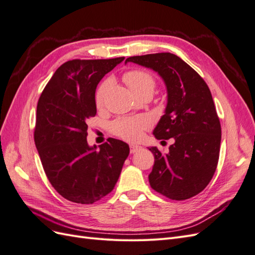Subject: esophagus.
I'll use <instances>...</instances> for the list:
<instances>
[{
	"label": "esophagus",
	"instance_id": "obj_1",
	"mask_svg": "<svg viewBox=\"0 0 255 255\" xmlns=\"http://www.w3.org/2000/svg\"><path fill=\"white\" fill-rule=\"evenodd\" d=\"M141 149H142V146H140V145H137V144H130L129 145L130 153H135L137 151H140Z\"/></svg>",
	"mask_w": 255,
	"mask_h": 255
}]
</instances>
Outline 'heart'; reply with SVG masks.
Listing matches in <instances>:
<instances>
[{
    "label": "heart",
    "mask_w": 255,
    "mask_h": 255,
    "mask_svg": "<svg viewBox=\"0 0 255 255\" xmlns=\"http://www.w3.org/2000/svg\"><path fill=\"white\" fill-rule=\"evenodd\" d=\"M123 81L127 83L129 89L132 90L137 97L152 96L154 89L156 87V81L154 76L148 71L136 69L130 70L123 75ZM113 86V80L107 79L100 85L95 97L96 105L99 109L104 105L107 94ZM152 126V121L148 116L140 115L135 117H122L112 122L111 130L116 136L128 141L140 140L143 133L149 129Z\"/></svg>",
    "instance_id": "b5f03b06"
}]
</instances>
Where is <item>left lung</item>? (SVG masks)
Segmentation results:
<instances>
[{
  "instance_id": "obj_1",
  "label": "left lung",
  "mask_w": 255,
  "mask_h": 255,
  "mask_svg": "<svg viewBox=\"0 0 255 255\" xmlns=\"http://www.w3.org/2000/svg\"><path fill=\"white\" fill-rule=\"evenodd\" d=\"M128 61L158 72L168 91L165 115L153 134L159 140L174 138V143L167 154L156 146L149 149L154 155L151 187L177 201L195 197L211 182L219 159L221 126L211 90L198 72L174 54H146Z\"/></svg>"
}]
</instances>
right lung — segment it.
I'll list each match as a JSON object with an SVG mask.
<instances>
[{"label": "right lung", "instance_id": "obj_1", "mask_svg": "<svg viewBox=\"0 0 255 255\" xmlns=\"http://www.w3.org/2000/svg\"><path fill=\"white\" fill-rule=\"evenodd\" d=\"M125 57L72 59L61 65L38 100L34 140L51 185L69 201L92 204L114 189L128 156V144L114 138L87 143L95 117L96 88Z\"/></svg>", "mask_w": 255, "mask_h": 255}]
</instances>
